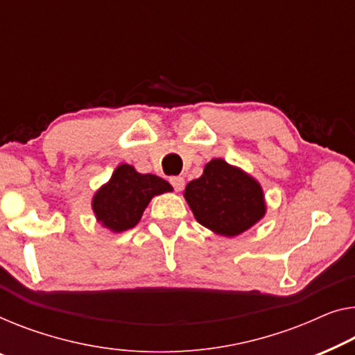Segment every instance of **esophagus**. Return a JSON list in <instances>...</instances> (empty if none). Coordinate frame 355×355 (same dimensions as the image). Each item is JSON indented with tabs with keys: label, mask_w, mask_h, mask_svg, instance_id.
<instances>
[{
	"label": "esophagus",
	"mask_w": 355,
	"mask_h": 355,
	"mask_svg": "<svg viewBox=\"0 0 355 355\" xmlns=\"http://www.w3.org/2000/svg\"><path fill=\"white\" fill-rule=\"evenodd\" d=\"M171 184L175 191H182L184 187V178L183 177H171Z\"/></svg>",
	"instance_id": "esophagus-1"
}]
</instances>
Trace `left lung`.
Masks as SVG:
<instances>
[{
	"instance_id": "obj_1",
	"label": "left lung",
	"mask_w": 355,
	"mask_h": 355,
	"mask_svg": "<svg viewBox=\"0 0 355 355\" xmlns=\"http://www.w3.org/2000/svg\"><path fill=\"white\" fill-rule=\"evenodd\" d=\"M196 220L216 234L234 237L266 214L260 183L223 159L205 164L204 173L184 188Z\"/></svg>"
}]
</instances>
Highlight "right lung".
I'll list each match as a JSON object with an SVG mask.
<instances>
[{
  "label": "right lung",
  "instance_id": "right-lung-1",
  "mask_svg": "<svg viewBox=\"0 0 355 355\" xmlns=\"http://www.w3.org/2000/svg\"><path fill=\"white\" fill-rule=\"evenodd\" d=\"M172 191L171 183L153 175L139 173L129 164H121L92 199L95 218L113 232H123L139 223L141 215L157 194Z\"/></svg>",
  "mask_w": 355,
  "mask_h": 355
}]
</instances>
